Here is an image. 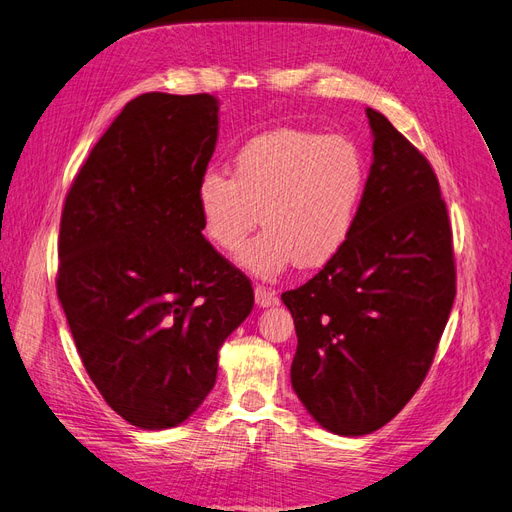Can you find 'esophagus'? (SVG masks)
Returning a JSON list of instances; mask_svg holds the SVG:
<instances>
[{"instance_id":"obj_1","label":"esophagus","mask_w":512,"mask_h":512,"mask_svg":"<svg viewBox=\"0 0 512 512\" xmlns=\"http://www.w3.org/2000/svg\"><path fill=\"white\" fill-rule=\"evenodd\" d=\"M254 299H256V305H258V307H269V305L277 303V294H275L273 288L256 286V288H254Z\"/></svg>"}]
</instances>
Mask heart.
I'll return each instance as SVG.
<instances>
[{"instance_id":"1","label":"heart","mask_w":512,"mask_h":512,"mask_svg":"<svg viewBox=\"0 0 512 512\" xmlns=\"http://www.w3.org/2000/svg\"><path fill=\"white\" fill-rule=\"evenodd\" d=\"M365 190V160L344 136L280 128L247 143L235 160V177L207 170L196 203L207 239L224 252L267 228L237 256L260 280L292 262L316 269L346 245Z\"/></svg>"}]
</instances>
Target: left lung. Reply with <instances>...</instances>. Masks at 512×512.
Instances as JSON below:
<instances>
[{"label":"left lung","mask_w":512,"mask_h":512,"mask_svg":"<svg viewBox=\"0 0 512 512\" xmlns=\"http://www.w3.org/2000/svg\"><path fill=\"white\" fill-rule=\"evenodd\" d=\"M374 162L346 245L282 294L297 329L290 380L337 436L386 425L423 384L455 301L453 232L427 158L367 108Z\"/></svg>","instance_id":"obj_1"}]
</instances>
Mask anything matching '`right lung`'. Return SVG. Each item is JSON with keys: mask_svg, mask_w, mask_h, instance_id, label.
<instances>
[{"mask_svg": "<svg viewBox=\"0 0 512 512\" xmlns=\"http://www.w3.org/2000/svg\"><path fill=\"white\" fill-rule=\"evenodd\" d=\"M218 98L143 94L111 123L66 196L57 297L100 395L141 429L181 425L250 316L247 277L203 237L196 203Z\"/></svg>", "mask_w": 512, "mask_h": 512, "instance_id": "add662e5", "label": "right lung"}]
</instances>
